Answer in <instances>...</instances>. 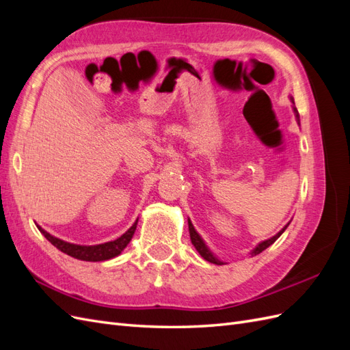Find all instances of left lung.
Here are the masks:
<instances>
[{
	"label": "left lung",
	"mask_w": 350,
	"mask_h": 350,
	"mask_svg": "<svg viewBox=\"0 0 350 350\" xmlns=\"http://www.w3.org/2000/svg\"><path fill=\"white\" fill-rule=\"evenodd\" d=\"M292 103H293V99H292ZM295 105V103H293ZM293 112H295V115H296V120H298V124H299V113H298V111H296V108L293 107ZM289 226V224L286 225L279 234H276L274 235L273 238H270V239H266V241H262V242H260L258 245L252 250V252H251V256H257V254H260V252H262L266 248H269L271 243L276 241L283 232H284V229ZM188 229H189V238H191V242H193V245L196 247V250L200 252V256L203 257L206 261H208V262H213V264H217V266H221V264H225L224 261H220L213 252H211L208 248H207V245L204 243V241L201 239V237L197 234V230L194 229V226H193V224H191V220L188 219Z\"/></svg>",
	"instance_id": "left-lung-1"
}]
</instances>
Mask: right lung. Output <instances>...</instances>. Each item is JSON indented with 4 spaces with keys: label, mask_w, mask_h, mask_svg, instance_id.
<instances>
[{
    "label": "right lung",
    "mask_w": 350,
    "mask_h": 350,
    "mask_svg": "<svg viewBox=\"0 0 350 350\" xmlns=\"http://www.w3.org/2000/svg\"><path fill=\"white\" fill-rule=\"evenodd\" d=\"M137 221H139V219H137L134 221V225L118 239L99 243V245H77V243H70V242H66V241L52 237L40 226H38V225L36 226L40 230V234L44 235L52 243V245L57 247L59 251L66 252L67 256H71L74 258L83 260V261H105V260H111L116 256H120V254L124 251V248L129 245L133 235H134V232H135Z\"/></svg>",
    "instance_id": "obj_1"
}]
</instances>
